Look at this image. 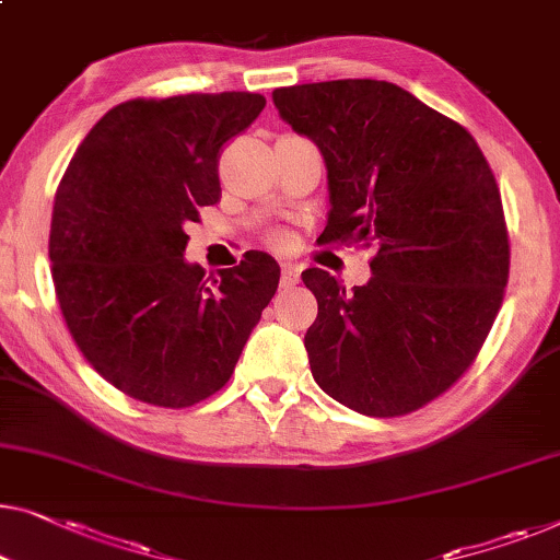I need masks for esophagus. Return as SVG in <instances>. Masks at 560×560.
<instances>
[{
	"label": "esophagus",
	"mask_w": 560,
	"mask_h": 560,
	"mask_svg": "<svg viewBox=\"0 0 560 560\" xmlns=\"http://www.w3.org/2000/svg\"><path fill=\"white\" fill-rule=\"evenodd\" d=\"M298 280H300V270H298L295 265H285V267H282V275H280V288H282V290L295 288Z\"/></svg>",
	"instance_id": "34e87169"
}]
</instances>
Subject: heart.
<instances>
[{
    "mask_svg": "<svg viewBox=\"0 0 560 560\" xmlns=\"http://www.w3.org/2000/svg\"><path fill=\"white\" fill-rule=\"evenodd\" d=\"M272 242H275V245H278V247H282V245H285V237H282V234H275Z\"/></svg>",
    "mask_w": 560,
    "mask_h": 560,
    "instance_id": "heart-1",
    "label": "heart"
}]
</instances>
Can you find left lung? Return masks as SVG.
<instances>
[{"mask_svg":"<svg viewBox=\"0 0 560 560\" xmlns=\"http://www.w3.org/2000/svg\"><path fill=\"white\" fill-rule=\"evenodd\" d=\"M272 101L326 159L318 245L371 249L361 288L303 272L318 300L313 378L359 415H411L472 366L502 305L510 242L495 174L465 126L386 80L278 88Z\"/></svg>","mask_w":560,"mask_h":560,"instance_id":"1","label":"left lung"}]
</instances>
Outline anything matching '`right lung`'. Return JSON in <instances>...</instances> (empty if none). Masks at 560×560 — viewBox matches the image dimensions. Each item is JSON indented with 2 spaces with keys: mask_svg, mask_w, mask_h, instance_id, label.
Segmentation results:
<instances>
[{
  "mask_svg": "<svg viewBox=\"0 0 560 560\" xmlns=\"http://www.w3.org/2000/svg\"><path fill=\"white\" fill-rule=\"evenodd\" d=\"M265 108L260 93L133 98L91 128L55 191L50 260L85 361L136 401L186 409L230 381L280 280L249 249L205 278L186 226L222 197L220 156Z\"/></svg>",
  "mask_w": 560,
  "mask_h": 560,
  "instance_id": "1",
  "label": "right lung"
}]
</instances>
